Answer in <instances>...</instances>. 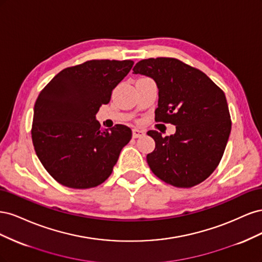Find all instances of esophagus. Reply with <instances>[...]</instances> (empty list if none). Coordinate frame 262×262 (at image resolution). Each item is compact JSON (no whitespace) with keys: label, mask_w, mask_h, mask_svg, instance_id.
<instances>
[{"label":"esophagus","mask_w":262,"mask_h":262,"mask_svg":"<svg viewBox=\"0 0 262 262\" xmlns=\"http://www.w3.org/2000/svg\"><path fill=\"white\" fill-rule=\"evenodd\" d=\"M144 134H145V132L142 131V130H139V129H133V130H132V137H133L134 139H138V138L143 137Z\"/></svg>","instance_id":"esophagus-1"}]
</instances>
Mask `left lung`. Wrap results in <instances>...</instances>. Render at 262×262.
Returning a JSON list of instances; mask_svg holds the SVG:
<instances>
[{"label":"left lung","instance_id":"8db88e82","mask_svg":"<svg viewBox=\"0 0 262 262\" xmlns=\"http://www.w3.org/2000/svg\"><path fill=\"white\" fill-rule=\"evenodd\" d=\"M133 73L152 77L157 85L155 121L176 125L169 137L147 132L155 141L146 156L150 170L178 188L199 185L217 167L231 133L224 92L202 71L173 58L141 60Z\"/></svg>","mask_w":262,"mask_h":262}]
</instances>
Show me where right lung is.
Segmentation results:
<instances>
[{
  "label": "right lung",
  "mask_w": 262,
  "mask_h": 262,
  "mask_svg": "<svg viewBox=\"0 0 262 262\" xmlns=\"http://www.w3.org/2000/svg\"><path fill=\"white\" fill-rule=\"evenodd\" d=\"M133 67L131 60H91L67 68L39 94L31 139L46 170L59 184L89 189L113 172L132 138L123 124L101 129L96 114Z\"/></svg>",
  "instance_id": "add662e5"
}]
</instances>
